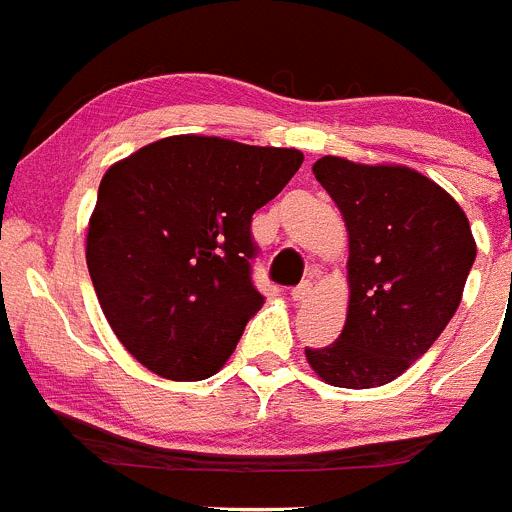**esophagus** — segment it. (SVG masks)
Masks as SVG:
<instances>
[{
  "mask_svg": "<svg viewBox=\"0 0 512 512\" xmlns=\"http://www.w3.org/2000/svg\"><path fill=\"white\" fill-rule=\"evenodd\" d=\"M310 295H312V284L310 282H302V284H297L295 289H292V300H295V302L307 300Z\"/></svg>",
  "mask_w": 512,
  "mask_h": 512,
  "instance_id": "34e87169",
  "label": "esophagus"
}]
</instances>
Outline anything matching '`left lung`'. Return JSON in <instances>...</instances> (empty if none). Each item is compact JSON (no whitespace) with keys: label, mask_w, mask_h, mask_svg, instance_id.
Instances as JSON below:
<instances>
[{"label":"left lung","mask_w":512,"mask_h":512,"mask_svg":"<svg viewBox=\"0 0 512 512\" xmlns=\"http://www.w3.org/2000/svg\"><path fill=\"white\" fill-rule=\"evenodd\" d=\"M312 174L346 220L351 300L338 341L305 354L333 387L369 390L400 377L441 336L477 246L454 197L408 166L323 156Z\"/></svg>","instance_id":"left-lung-1"}]
</instances>
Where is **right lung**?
Masks as SVG:
<instances>
[{"instance_id":"obj_1","label":"right lung","mask_w":512,"mask_h":512,"mask_svg":"<svg viewBox=\"0 0 512 512\" xmlns=\"http://www.w3.org/2000/svg\"><path fill=\"white\" fill-rule=\"evenodd\" d=\"M300 166L295 148L171 135L107 169L89 220V277L146 369L197 382L233 354L264 305L251 282V217Z\"/></svg>"}]
</instances>
